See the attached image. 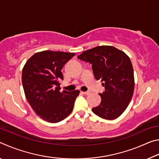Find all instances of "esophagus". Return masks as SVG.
<instances>
[{"label":"esophagus","instance_id":"34e87169","mask_svg":"<svg viewBox=\"0 0 159 159\" xmlns=\"http://www.w3.org/2000/svg\"><path fill=\"white\" fill-rule=\"evenodd\" d=\"M83 94H84V95H89L90 94V92H88V91H87V92H81Z\"/></svg>","mask_w":159,"mask_h":159}]
</instances>
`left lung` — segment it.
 <instances>
[{
    "label": "left lung",
    "mask_w": 159,
    "mask_h": 159,
    "mask_svg": "<svg viewBox=\"0 0 159 159\" xmlns=\"http://www.w3.org/2000/svg\"><path fill=\"white\" fill-rule=\"evenodd\" d=\"M92 64L94 76L101 80L105 91L100 93L101 103L93 111L104 119L113 120L121 115L133 98L134 79L131 61L126 54L110 45L85 50L78 56Z\"/></svg>",
    "instance_id": "obj_1"
}]
</instances>
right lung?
Masks as SVG:
<instances>
[{
    "label": "right lung",
    "instance_id": "obj_1",
    "mask_svg": "<svg viewBox=\"0 0 159 159\" xmlns=\"http://www.w3.org/2000/svg\"><path fill=\"white\" fill-rule=\"evenodd\" d=\"M75 53L45 50L35 53L22 69L25 97L34 112L49 123H57L71 114L80 91L60 92L61 69Z\"/></svg>",
    "mask_w": 159,
    "mask_h": 159
}]
</instances>
